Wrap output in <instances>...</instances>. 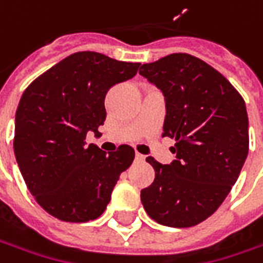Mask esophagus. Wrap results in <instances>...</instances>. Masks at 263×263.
Segmentation results:
<instances>
[{
    "label": "esophagus",
    "mask_w": 263,
    "mask_h": 263,
    "mask_svg": "<svg viewBox=\"0 0 263 263\" xmlns=\"http://www.w3.org/2000/svg\"><path fill=\"white\" fill-rule=\"evenodd\" d=\"M136 161H137V162H143V161H145V155H142V154H139V152H137V154H136Z\"/></svg>",
    "instance_id": "esophagus-1"
}]
</instances>
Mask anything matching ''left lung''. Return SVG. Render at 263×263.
Returning a JSON list of instances; mask_svg holds the SVG:
<instances>
[{
  "label": "left lung",
  "instance_id": "8db88e82",
  "mask_svg": "<svg viewBox=\"0 0 263 263\" xmlns=\"http://www.w3.org/2000/svg\"><path fill=\"white\" fill-rule=\"evenodd\" d=\"M139 73L162 90V136L176 140L171 164L146 158L155 180L140 192L142 203L158 224L193 227L224 202L246 161L245 99L219 71L190 54H170L140 66Z\"/></svg>",
  "mask_w": 263,
  "mask_h": 263
}]
</instances>
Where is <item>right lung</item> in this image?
Listing matches in <instances>:
<instances>
[{
	"mask_svg": "<svg viewBox=\"0 0 263 263\" xmlns=\"http://www.w3.org/2000/svg\"><path fill=\"white\" fill-rule=\"evenodd\" d=\"M140 63L82 51L51 67L26 87L15 111L14 154L35 200L52 217L86 222L101 217L135 149L105 154L87 132L105 121L111 87L135 76Z\"/></svg>",
	"mask_w": 263,
	"mask_h": 263,
	"instance_id": "add662e5",
	"label": "right lung"
}]
</instances>
